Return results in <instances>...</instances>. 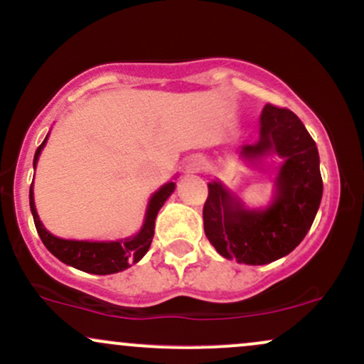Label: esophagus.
Returning <instances> with one entry per match:
<instances>
[{
	"label": "esophagus",
	"mask_w": 364,
	"mask_h": 364,
	"mask_svg": "<svg viewBox=\"0 0 364 364\" xmlns=\"http://www.w3.org/2000/svg\"><path fill=\"white\" fill-rule=\"evenodd\" d=\"M188 168H190L191 171H198L200 168H202V162H200V159H191L190 164H188Z\"/></svg>",
	"instance_id": "34e87169"
}]
</instances>
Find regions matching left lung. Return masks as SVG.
Segmentation results:
<instances>
[{
  "mask_svg": "<svg viewBox=\"0 0 364 364\" xmlns=\"http://www.w3.org/2000/svg\"><path fill=\"white\" fill-rule=\"evenodd\" d=\"M274 152L286 159L277 178V196L267 210H246L220 183H208L203 229L217 253L246 265H265L289 255L310 231L320 207L323 181L315 140L301 119L286 107L267 104L260 140L241 156Z\"/></svg>",
  "mask_w": 364,
  "mask_h": 364,
  "instance_id": "8db88e82",
  "label": "left lung"
}]
</instances>
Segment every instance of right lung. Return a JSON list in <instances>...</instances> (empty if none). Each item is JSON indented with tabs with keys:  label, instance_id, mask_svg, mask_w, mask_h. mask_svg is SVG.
I'll return each mask as SVG.
<instances>
[{
	"label": "right lung",
	"instance_id": "1",
	"mask_svg": "<svg viewBox=\"0 0 364 364\" xmlns=\"http://www.w3.org/2000/svg\"><path fill=\"white\" fill-rule=\"evenodd\" d=\"M46 144V139L43 144L39 145L36 150L34 156V168L37 164V159H39L41 150H43ZM174 183H168L161 188V190L154 193L150 198L147 215H145V223L141 231L136 236L128 237V240H119V241H109V243H90V241H72V240H61V237L53 236L51 232H48L44 229V225L41 224L39 215L36 212L34 205V191L31 186V210L34 215V224L39 237L43 240L46 248L51 252L58 260H61L66 265H72L75 269L83 270V272L89 274H97V275H107V274H116L121 270L132 267V263H136L149 252L150 243H152L154 237V228H156V217L157 212L161 210V207L164 205V202L168 200V196L173 193Z\"/></svg>",
	"mask_w": 364,
	"mask_h": 364
}]
</instances>
